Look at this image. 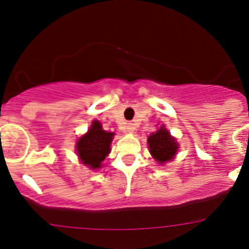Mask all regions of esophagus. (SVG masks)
<instances>
[{
    "label": "esophagus",
    "instance_id": "34e87169",
    "mask_svg": "<svg viewBox=\"0 0 249 249\" xmlns=\"http://www.w3.org/2000/svg\"><path fill=\"white\" fill-rule=\"evenodd\" d=\"M135 125L132 124V123H129V124L126 125V130H125V131L126 132H129V133H132V132H135Z\"/></svg>",
    "mask_w": 249,
    "mask_h": 249
}]
</instances>
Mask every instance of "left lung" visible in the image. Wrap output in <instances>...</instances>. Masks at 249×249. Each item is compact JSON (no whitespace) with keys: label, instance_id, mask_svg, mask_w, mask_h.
Listing matches in <instances>:
<instances>
[{"label":"left lung","instance_id":"obj_1","mask_svg":"<svg viewBox=\"0 0 249 249\" xmlns=\"http://www.w3.org/2000/svg\"><path fill=\"white\" fill-rule=\"evenodd\" d=\"M148 144L151 155L161 164L171 161L178 150V143L164 127H160L155 133L149 136Z\"/></svg>","mask_w":249,"mask_h":249}]
</instances>
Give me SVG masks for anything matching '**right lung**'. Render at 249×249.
Here are the masks:
<instances>
[{"label": "right lung", "instance_id": "right-lung-1", "mask_svg": "<svg viewBox=\"0 0 249 249\" xmlns=\"http://www.w3.org/2000/svg\"><path fill=\"white\" fill-rule=\"evenodd\" d=\"M112 138L113 133L103 130L99 122H93L88 132L78 140L76 144L77 155L82 163L91 169L100 168L101 162L111 151L109 144Z\"/></svg>", "mask_w": 249, "mask_h": 249}]
</instances>
